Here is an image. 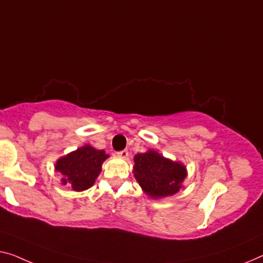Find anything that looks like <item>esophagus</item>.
<instances>
[{"instance_id": "esophagus-1", "label": "esophagus", "mask_w": 263, "mask_h": 263, "mask_svg": "<svg viewBox=\"0 0 263 263\" xmlns=\"http://www.w3.org/2000/svg\"><path fill=\"white\" fill-rule=\"evenodd\" d=\"M117 156L118 157H120V158H127L128 157V151L127 150H123V151H119V152H117Z\"/></svg>"}]
</instances>
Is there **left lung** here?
<instances>
[{
	"label": "left lung",
	"mask_w": 263,
	"mask_h": 263,
	"mask_svg": "<svg viewBox=\"0 0 263 263\" xmlns=\"http://www.w3.org/2000/svg\"><path fill=\"white\" fill-rule=\"evenodd\" d=\"M133 175L150 198L160 199L177 194L186 178V166L166 158L156 150H147L133 157Z\"/></svg>",
	"instance_id": "obj_1"
}]
</instances>
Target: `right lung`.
<instances>
[{"mask_svg":"<svg viewBox=\"0 0 263 263\" xmlns=\"http://www.w3.org/2000/svg\"><path fill=\"white\" fill-rule=\"evenodd\" d=\"M108 157L104 150L86 144L59 158L54 169L61 174L62 185L79 193L93 186L101 172V165Z\"/></svg>","mask_w":263,"mask_h":263,"instance_id":"obj_1","label":"right lung"}]
</instances>
